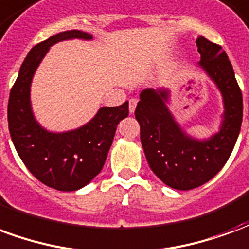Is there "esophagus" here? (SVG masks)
I'll return each instance as SVG.
<instances>
[{
  "label": "esophagus",
  "mask_w": 249,
  "mask_h": 249,
  "mask_svg": "<svg viewBox=\"0 0 249 249\" xmlns=\"http://www.w3.org/2000/svg\"><path fill=\"white\" fill-rule=\"evenodd\" d=\"M136 105H137V100H136V98H130L129 100V112L130 113H135Z\"/></svg>",
  "instance_id": "obj_1"
}]
</instances>
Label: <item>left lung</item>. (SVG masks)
Here are the masks:
<instances>
[{"label": "left lung", "mask_w": 249, "mask_h": 249, "mask_svg": "<svg viewBox=\"0 0 249 249\" xmlns=\"http://www.w3.org/2000/svg\"><path fill=\"white\" fill-rule=\"evenodd\" d=\"M196 45L201 56L196 66L216 85L223 100L219 130L204 139L187 133L168 108L169 88L144 89L135 110L149 167L165 185L178 191L200 187L219 173L233 151L243 121L241 90L227 53L201 36Z\"/></svg>", "instance_id": "8db88e82"}]
</instances>
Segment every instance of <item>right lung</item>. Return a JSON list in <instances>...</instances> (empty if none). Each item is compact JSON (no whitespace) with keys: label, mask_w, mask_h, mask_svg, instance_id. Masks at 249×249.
<instances>
[{"label":"right lung","mask_w":249,"mask_h":249,"mask_svg":"<svg viewBox=\"0 0 249 249\" xmlns=\"http://www.w3.org/2000/svg\"><path fill=\"white\" fill-rule=\"evenodd\" d=\"M68 40L93 37L82 30H66L33 46L19 68L8 104L9 132L19 159L41 183L64 192L85 187L101 172L117 124L129 114L126 101L101 107L87 124L65 132L48 130L37 121L30 100L35 73L52 46Z\"/></svg>","instance_id":"1"}]
</instances>
